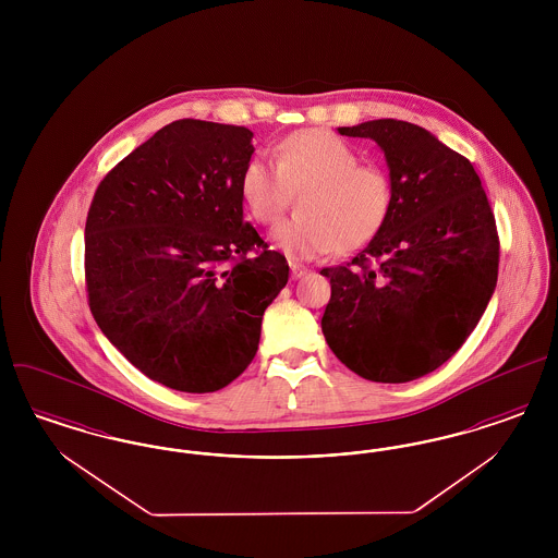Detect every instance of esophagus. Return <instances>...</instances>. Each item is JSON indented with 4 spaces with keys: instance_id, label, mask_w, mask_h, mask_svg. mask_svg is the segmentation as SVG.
Returning <instances> with one entry per match:
<instances>
[{
    "instance_id": "obj_1",
    "label": "esophagus",
    "mask_w": 558,
    "mask_h": 558,
    "mask_svg": "<svg viewBox=\"0 0 558 558\" xmlns=\"http://www.w3.org/2000/svg\"><path fill=\"white\" fill-rule=\"evenodd\" d=\"M307 271H310V269H307L305 266H301V264H291L292 280H296V278H303Z\"/></svg>"
}]
</instances>
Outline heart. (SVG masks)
I'll list each match as a JSON object with an SVG mask.
<instances>
[{
	"label": "heart",
	"mask_w": 558,
	"mask_h": 558,
	"mask_svg": "<svg viewBox=\"0 0 558 558\" xmlns=\"http://www.w3.org/2000/svg\"><path fill=\"white\" fill-rule=\"evenodd\" d=\"M299 194V215L282 221L271 240L294 262L368 244L387 223L396 190L378 165H362L335 133L303 130L276 146V162L253 155L240 173V196L251 217L276 223Z\"/></svg>",
	"instance_id": "b5f03b06"
}]
</instances>
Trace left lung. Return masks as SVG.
<instances>
[{
  "label": "left lung",
  "instance_id": "8db88e82",
  "mask_svg": "<svg viewBox=\"0 0 558 558\" xmlns=\"http://www.w3.org/2000/svg\"><path fill=\"white\" fill-rule=\"evenodd\" d=\"M339 133L378 144L396 198L364 251L319 271L332 291L322 332L362 378L408 383L475 330L498 280L496 219L471 160L423 128L376 119Z\"/></svg>",
  "mask_w": 558,
  "mask_h": 558
}]
</instances>
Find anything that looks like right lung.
<instances>
[{"label": "right lung", "mask_w": 558, "mask_h": 558, "mask_svg": "<svg viewBox=\"0 0 558 558\" xmlns=\"http://www.w3.org/2000/svg\"><path fill=\"white\" fill-rule=\"evenodd\" d=\"M253 132L180 119L128 155L94 194L85 284L94 319L133 366L213 393L253 362L267 305L289 282L242 217Z\"/></svg>", "instance_id": "1"}]
</instances>
